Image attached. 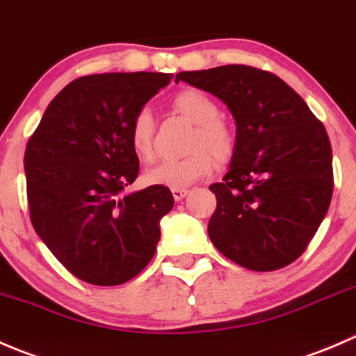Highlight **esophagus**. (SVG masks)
<instances>
[{
  "mask_svg": "<svg viewBox=\"0 0 356 356\" xmlns=\"http://www.w3.org/2000/svg\"><path fill=\"white\" fill-rule=\"evenodd\" d=\"M186 193H188V190H186V188H173V197H175V200H181L183 197L186 195Z\"/></svg>",
  "mask_w": 356,
  "mask_h": 356,
  "instance_id": "obj_1",
  "label": "esophagus"
}]
</instances>
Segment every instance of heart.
Returning a JSON list of instances; mask_svg holds the SVG:
<instances>
[{
    "instance_id": "1",
    "label": "heart",
    "mask_w": 356,
    "mask_h": 356,
    "mask_svg": "<svg viewBox=\"0 0 356 356\" xmlns=\"http://www.w3.org/2000/svg\"><path fill=\"white\" fill-rule=\"evenodd\" d=\"M173 107L195 124L188 145L192 152L179 159L161 161L147 171L145 179L150 185L185 188L213 171V156L220 163L232 159L237 147V135L230 122L220 115L216 102L202 91L193 88L179 91L173 98ZM129 143L133 152L145 163L154 157V118L147 107L133 115Z\"/></svg>"
}]
</instances>
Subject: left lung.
Returning <instances> with one entry per match:
<instances>
[{"label": "left lung", "mask_w": 356, "mask_h": 356, "mask_svg": "<svg viewBox=\"0 0 356 356\" xmlns=\"http://www.w3.org/2000/svg\"><path fill=\"white\" fill-rule=\"evenodd\" d=\"M227 104L237 122L228 173L213 183L207 225L214 248L237 265L272 272L298 259L318 230L334 190L322 122L279 76L249 65L177 74Z\"/></svg>", "instance_id": "1"}]
</instances>
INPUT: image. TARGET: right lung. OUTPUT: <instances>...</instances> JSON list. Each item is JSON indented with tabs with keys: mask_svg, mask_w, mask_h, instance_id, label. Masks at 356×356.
Segmentation results:
<instances>
[{
	"mask_svg": "<svg viewBox=\"0 0 356 356\" xmlns=\"http://www.w3.org/2000/svg\"><path fill=\"white\" fill-rule=\"evenodd\" d=\"M163 72L91 74L67 84L44 111L24 156L31 223L55 258L93 286H119L154 258L168 186L124 195L140 173L129 124Z\"/></svg>",
	"mask_w": 356,
	"mask_h": 356,
	"instance_id": "obj_1",
	"label": "right lung"
}]
</instances>
